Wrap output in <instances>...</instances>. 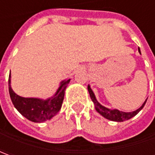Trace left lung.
Here are the masks:
<instances>
[{"mask_svg":"<svg viewBox=\"0 0 155 155\" xmlns=\"http://www.w3.org/2000/svg\"><path fill=\"white\" fill-rule=\"evenodd\" d=\"M138 51L140 53V48H138ZM88 91L90 93V97H91L93 104L95 105L96 110L98 112L101 116H104V118H106L108 120H110V121H113V122H124V121L128 120V119L134 117V116H136L140 110L143 109L144 105L146 104L147 100V98L145 100V102L143 103V104L140 106L138 110L132 111V112H123V111L116 110V109L111 110V109H109V108H106V107H104V105H102L100 103H98V101L96 98V96H95L93 91L91 90V86H90V84H88Z\"/></svg>","mask_w":155,"mask_h":155,"instance_id":"8db88e82","label":"left lung"}]
</instances>
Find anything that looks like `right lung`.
Masks as SVG:
<instances>
[{
	"instance_id": "1",
	"label": "right lung",
	"mask_w": 155,
	"mask_h": 155,
	"mask_svg": "<svg viewBox=\"0 0 155 155\" xmlns=\"http://www.w3.org/2000/svg\"><path fill=\"white\" fill-rule=\"evenodd\" d=\"M71 79L62 81L56 93L49 98L23 97L13 91L11 87V74L8 78L9 95L12 103L24 117L33 122H43L50 120L61 109L66 86Z\"/></svg>"
}]
</instances>
